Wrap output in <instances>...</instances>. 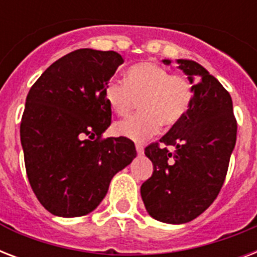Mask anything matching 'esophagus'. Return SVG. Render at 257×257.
<instances>
[{"mask_svg": "<svg viewBox=\"0 0 257 257\" xmlns=\"http://www.w3.org/2000/svg\"><path fill=\"white\" fill-rule=\"evenodd\" d=\"M136 152L137 155H143L144 153V147H143V144H136Z\"/></svg>", "mask_w": 257, "mask_h": 257, "instance_id": "34e87169", "label": "esophagus"}]
</instances>
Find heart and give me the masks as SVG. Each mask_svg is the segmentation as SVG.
<instances>
[{
  "mask_svg": "<svg viewBox=\"0 0 257 257\" xmlns=\"http://www.w3.org/2000/svg\"><path fill=\"white\" fill-rule=\"evenodd\" d=\"M126 82L112 78L106 82V104L118 116L128 114L140 101L141 112L114 125V133L135 141L152 136L160 126L171 128L181 121L193 98V88L185 76L173 74L156 62L145 61L126 70Z\"/></svg>",
  "mask_w": 257,
  "mask_h": 257,
  "instance_id": "1",
  "label": "heart"
}]
</instances>
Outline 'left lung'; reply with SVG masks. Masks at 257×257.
Here are the masks:
<instances>
[{
	"label": "left lung",
	"mask_w": 257,
	"mask_h": 257,
	"mask_svg": "<svg viewBox=\"0 0 257 257\" xmlns=\"http://www.w3.org/2000/svg\"><path fill=\"white\" fill-rule=\"evenodd\" d=\"M169 65L171 61L164 60ZM188 76L193 98L187 114L145 148L153 173L141 185V197L153 219L183 224L201 215L219 195L236 144L237 122L232 98L205 68L177 60ZM175 149L171 153L168 149Z\"/></svg>",
	"instance_id": "obj_1"
}]
</instances>
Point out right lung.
<instances>
[{"label":"right lung","mask_w":257,"mask_h":257,"mask_svg":"<svg viewBox=\"0 0 257 257\" xmlns=\"http://www.w3.org/2000/svg\"><path fill=\"white\" fill-rule=\"evenodd\" d=\"M122 62L113 50H74L28 93L20 126L26 175L53 215L78 217L96 209L113 176L136 157L126 137L101 139L112 118L104 89Z\"/></svg>","instance_id":"add662e5"}]
</instances>
